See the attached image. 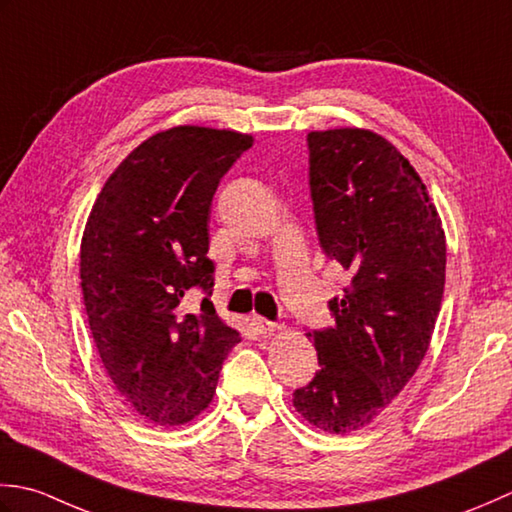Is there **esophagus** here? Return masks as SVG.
<instances>
[{
	"instance_id": "34e87169",
	"label": "esophagus",
	"mask_w": 512,
	"mask_h": 512,
	"mask_svg": "<svg viewBox=\"0 0 512 512\" xmlns=\"http://www.w3.org/2000/svg\"><path fill=\"white\" fill-rule=\"evenodd\" d=\"M252 325H254V329L258 331V333H274V331H278L280 329V325L278 322H274V320H267V318H260V316H254L252 318Z\"/></svg>"
}]
</instances>
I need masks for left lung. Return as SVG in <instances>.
<instances>
[{"label": "left lung", "mask_w": 512, "mask_h": 512, "mask_svg": "<svg viewBox=\"0 0 512 512\" xmlns=\"http://www.w3.org/2000/svg\"><path fill=\"white\" fill-rule=\"evenodd\" d=\"M309 192L322 252L349 271L329 300L336 325L314 329V380L296 411L329 433L375 420L413 378L442 307L446 238L413 165L380 134H307Z\"/></svg>", "instance_id": "8db88e82"}]
</instances>
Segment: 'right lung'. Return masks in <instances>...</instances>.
Returning a JSON list of instances; mask_svg holds the SVG:
<instances>
[{"mask_svg":"<svg viewBox=\"0 0 512 512\" xmlns=\"http://www.w3.org/2000/svg\"><path fill=\"white\" fill-rule=\"evenodd\" d=\"M252 137L181 125L154 134L97 196L81 241L92 338L121 400L141 420L179 426L212 402L241 333L212 305L210 207ZM196 290L202 309L186 305Z\"/></svg>","mask_w":512,"mask_h":512,"instance_id":"obj_1","label":"right lung"}]
</instances>
